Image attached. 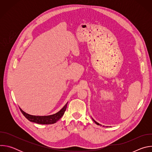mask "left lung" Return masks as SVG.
<instances>
[{"mask_svg": "<svg viewBox=\"0 0 152 152\" xmlns=\"http://www.w3.org/2000/svg\"><path fill=\"white\" fill-rule=\"evenodd\" d=\"M92 119H93V120L94 121V123H96V124H97V125H100L99 123H98L97 122H96V121H95V120H94L93 118H92ZM101 126H102V125H101Z\"/></svg>", "mask_w": 152, "mask_h": 152, "instance_id": "1", "label": "left lung"}]
</instances>
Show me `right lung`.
I'll return each instance as SVG.
<instances>
[{"label":"right lung","instance_id":"add662e5","mask_svg":"<svg viewBox=\"0 0 152 152\" xmlns=\"http://www.w3.org/2000/svg\"><path fill=\"white\" fill-rule=\"evenodd\" d=\"M68 102L65 104V106L62 108V109L56 113V114H54L53 115H46V116H37V115H32L28 114L24 112L20 108V110L23 114V115L30 121L36 123L38 124H50L55 123L56 121H58L64 115L65 111L66 110L67 105Z\"/></svg>","mask_w":152,"mask_h":152}]
</instances>
